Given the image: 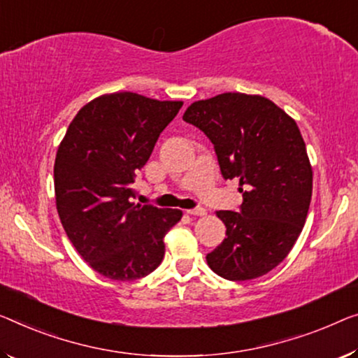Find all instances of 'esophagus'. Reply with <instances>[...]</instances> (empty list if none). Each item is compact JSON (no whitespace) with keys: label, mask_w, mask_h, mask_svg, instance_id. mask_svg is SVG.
<instances>
[{"label":"esophagus","mask_w":358,"mask_h":358,"mask_svg":"<svg viewBox=\"0 0 358 358\" xmlns=\"http://www.w3.org/2000/svg\"><path fill=\"white\" fill-rule=\"evenodd\" d=\"M186 212H188L189 215H206L204 207H194V209H188Z\"/></svg>","instance_id":"esophagus-1"}]
</instances>
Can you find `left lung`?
<instances>
[{"label":"left lung","mask_w":358,"mask_h":358,"mask_svg":"<svg viewBox=\"0 0 358 358\" xmlns=\"http://www.w3.org/2000/svg\"><path fill=\"white\" fill-rule=\"evenodd\" d=\"M183 120L204 131L223 178H238L243 193L239 212H217L227 238L207 264L230 281L264 276L294 246L312 199V167L297 124L270 99L244 93L196 101Z\"/></svg>","instance_id":"8db88e82"}]
</instances>
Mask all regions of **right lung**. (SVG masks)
I'll use <instances>...</instances> for the list:
<instances>
[{
    "instance_id": "add662e5",
    "label": "right lung",
    "mask_w": 358,
    "mask_h": 358,
    "mask_svg": "<svg viewBox=\"0 0 358 358\" xmlns=\"http://www.w3.org/2000/svg\"><path fill=\"white\" fill-rule=\"evenodd\" d=\"M183 103L124 92L78 110L55 162L56 207L69 239L93 270L133 281L161 265L164 236L183 213L135 204L138 170Z\"/></svg>"
}]
</instances>
